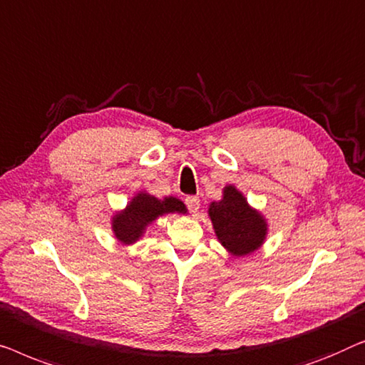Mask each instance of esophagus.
Here are the masks:
<instances>
[{"instance_id": "obj_1", "label": "esophagus", "mask_w": 365, "mask_h": 365, "mask_svg": "<svg viewBox=\"0 0 365 365\" xmlns=\"http://www.w3.org/2000/svg\"><path fill=\"white\" fill-rule=\"evenodd\" d=\"M185 205H187L190 213H197L198 208H200V198L193 197V195H190V197L185 198Z\"/></svg>"}]
</instances>
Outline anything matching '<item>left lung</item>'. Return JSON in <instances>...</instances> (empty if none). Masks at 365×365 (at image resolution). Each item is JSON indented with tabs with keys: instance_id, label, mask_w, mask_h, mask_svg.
<instances>
[{
	"instance_id": "8db88e82",
	"label": "left lung",
	"mask_w": 365,
	"mask_h": 365,
	"mask_svg": "<svg viewBox=\"0 0 365 365\" xmlns=\"http://www.w3.org/2000/svg\"><path fill=\"white\" fill-rule=\"evenodd\" d=\"M208 215L218 241L233 256L253 253L263 245L268 233L263 215L251 208L243 193L233 185L223 188L220 202L210 203Z\"/></svg>"
}]
</instances>
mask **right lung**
Here are the masks:
<instances>
[{"label": "right lung", "mask_w": 365, "mask_h": 365, "mask_svg": "<svg viewBox=\"0 0 365 365\" xmlns=\"http://www.w3.org/2000/svg\"><path fill=\"white\" fill-rule=\"evenodd\" d=\"M167 213H187L183 202L175 197L158 200L145 192L137 193L125 210L112 218V232L122 245H132L140 238L145 228Z\"/></svg>", "instance_id": "add662e5"}]
</instances>
